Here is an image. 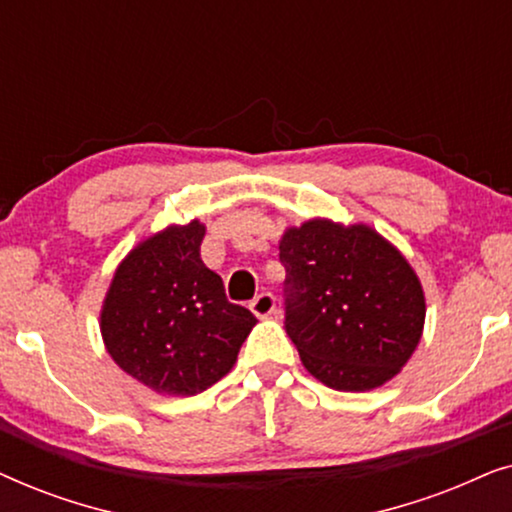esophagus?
<instances>
[{
  "instance_id": "34e87169",
  "label": "esophagus",
  "mask_w": 512,
  "mask_h": 512,
  "mask_svg": "<svg viewBox=\"0 0 512 512\" xmlns=\"http://www.w3.org/2000/svg\"><path fill=\"white\" fill-rule=\"evenodd\" d=\"M275 305H277V298L272 296L270 291H263V293H258L254 300H251L249 307L256 317H270V314L275 312Z\"/></svg>"
}]
</instances>
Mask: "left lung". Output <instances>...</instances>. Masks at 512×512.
<instances>
[{
	"label": "left lung",
	"mask_w": 512,
	"mask_h": 512,
	"mask_svg": "<svg viewBox=\"0 0 512 512\" xmlns=\"http://www.w3.org/2000/svg\"><path fill=\"white\" fill-rule=\"evenodd\" d=\"M279 263L284 328L317 380L368 391L405 366L422 338V284L373 228L307 221L286 230Z\"/></svg>",
	"instance_id": "8db88e82"
}]
</instances>
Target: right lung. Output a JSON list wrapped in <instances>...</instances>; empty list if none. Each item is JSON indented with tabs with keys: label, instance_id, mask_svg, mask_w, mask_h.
I'll return each instance as SVG.
<instances>
[{
	"label": "right lung",
	"instance_id": "right-lung-1",
	"mask_svg": "<svg viewBox=\"0 0 512 512\" xmlns=\"http://www.w3.org/2000/svg\"><path fill=\"white\" fill-rule=\"evenodd\" d=\"M202 235L205 226L191 221L149 237L121 263L104 300L111 359L158 394L195 396L212 387L256 326L200 261Z\"/></svg>",
	"mask_w": 512,
	"mask_h": 512
}]
</instances>
